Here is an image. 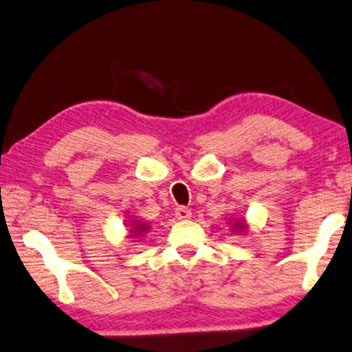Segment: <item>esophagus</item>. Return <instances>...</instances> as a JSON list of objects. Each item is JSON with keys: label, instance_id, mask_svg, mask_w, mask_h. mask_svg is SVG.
<instances>
[{"label": "esophagus", "instance_id": "esophagus-1", "mask_svg": "<svg viewBox=\"0 0 352 352\" xmlns=\"http://www.w3.org/2000/svg\"><path fill=\"white\" fill-rule=\"evenodd\" d=\"M175 215L177 220H188L190 219V215H192V212H190L188 207H177Z\"/></svg>", "mask_w": 352, "mask_h": 352}]
</instances>
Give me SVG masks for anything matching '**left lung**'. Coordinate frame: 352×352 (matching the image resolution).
<instances>
[{"instance_id": "left-lung-1", "label": "left lung", "mask_w": 352, "mask_h": 352, "mask_svg": "<svg viewBox=\"0 0 352 352\" xmlns=\"http://www.w3.org/2000/svg\"><path fill=\"white\" fill-rule=\"evenodd\" d=\"M233 228L240 232V230L245 228V222H243V220H240V222H235V225H233Z\"/></svg>"}]
</instances>
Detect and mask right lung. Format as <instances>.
I'll list each match as a JSON object with an SVG mask.
<instances>
[{"label": "right lung", "instance_id": "obj_1", "mask_svg": "<svg viewBox=\"0 0 352 352\" xmlns=\"http://www.w3.org/2000/svg\"><path fill=\"white\" fill-rule=\"evenodd\" d=\"M143 232H148V225L135 220V222H133V225H132V228H130V233H133V235H138V233H143Z\"/></svg>", "mask_w": 352, "mask_h": 352}]
</instances>
